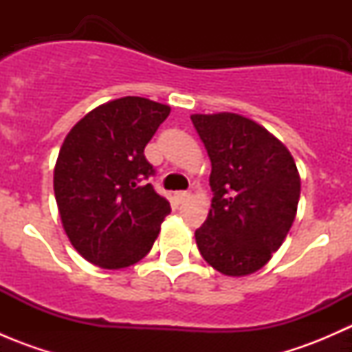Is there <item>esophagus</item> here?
<instances>
[{"label":"esophagus","mask_w":352,"mask_h":352,"mask_svg":"<svg viewBox=\"0 0 352 352\" xmlns=\"http://www.w3.org/2000/svg\"><path fill=\"white\" fill-rule=\"evenodd\" d=\"M189 197H190L189 190H179V192H175V199H177V201H179V202L189 201Z\"/></svg>","instance_id":"1"}]
</instances>
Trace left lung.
<instances>
[{"label": "left lung", "instance_id": "8db88e82", "mask_svg": "<svg viewBox=\"0 0 352 352\" xmlns=\"http://www.w3.org/2000/svg\"><path fill=\"white\" fill-rule=\"evenodd\" d=\"M211 160L212 197L196 230L204 261L225 276H248L285 242L300 201V173L281 141L232 112L190 116Z\"/></svg>", "mask_w": 352, "mask_h": 352}]
</instances>
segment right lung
<instances>
[{"mask_svg": "<svg viewBox=\"0 0 352 352\" xmlns=\"http://www.w3.org/2000/svg\"><path fill=\"white\" fill-rule=\"evenodd\" d=\"M168 105L122 97L98 105L67 133L54 166V196L71 245L102 269L140 262L153 247L170 202L144 180V156Z\"/></svg>", "mask_w": 352, "mask_h": 352, "instance_id": "right-lung-1", "label": "right lung"}]
</instances>
